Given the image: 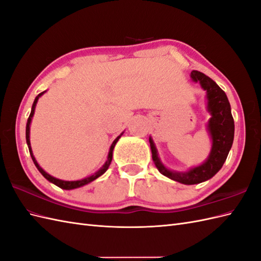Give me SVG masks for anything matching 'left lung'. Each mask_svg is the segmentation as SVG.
Segmentation results:
<instances>
[{"instance_id":"1","label":"left lung","mask_w":261,"mask_h":261,"mask_svg":"<svg viewBox=\"0 0 261 261\" xmlns=\"http://www.w3.org/2000/svg\"><path fill=\"white\" fill-rule=\"evenodd\" d=\"M190 76L192 81L199 83L207 93V111L211 116L207 123V130L211 138V150L208 158L201 165L185 172L170 170L161 162L152 138H149L152 160L156 169L169 179L184 185L201 184L213 178L225 163L232 147L234 136V122L226 93L213 79L203 74L202 72L193 70Z\"/></svg>"}]
</instances>
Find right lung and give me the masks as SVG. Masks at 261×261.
Masks as SVG:
<instances>
[{
	"label": "right lung",
	"mask_w": 261,
	"mask_h": 261,
	"mask_svg": "<svg viewBox=\"0 0 261 261\" xmlns=\"http://www.w3.org/2000/svg\"><path fill=\"white\" fill-rule=\"evenodd\" d=\"M45 93V91H43V92H41L38 96H36L35 98V100H34V102H33V105H32V110H31V113H30V117H29V119H28V123H27V130H25V138H27V143H28V147H29V151H30V154H31V158H32V160H33V162H34V165H35V167L38 168V170L41 172V174L43 175V177L46 179V180H48L50 181V182H52V184H54L56 186H58L59 188H61V189H64V190H72V189H76V188H80V187H83V186H86V185H88V184H90V182H92V181H94L95 179H98L100 175H102L103 173H105L107 170H108V168L110 167V165H111V161H112V153H113V149H114V147H116V144H117V142H118V140L119 139L121 138V136L123 135V132L121 133V135L119 136V137H117L116 138V140H114L113 142H112V144H111V147H110V150H109V153H108V158H107V161L105 162V165H103L98 171H96L95 173H93V174H91V175H89V177H87V178H84V179H81V180H75V181H65V180H61V179H58V178H54V177H52V175H50L48 174L47 172H45L43 169H42L40 166H39V163H38V161L35 160V158H34V155H33V152H32V148H31V142H30V125H31V121H32V118H33V116H34V111H35V107H36V103H38V100H39V98L41 95H43Z\"/></svg>",
	"instance_id": "1"
}]
</instances>
